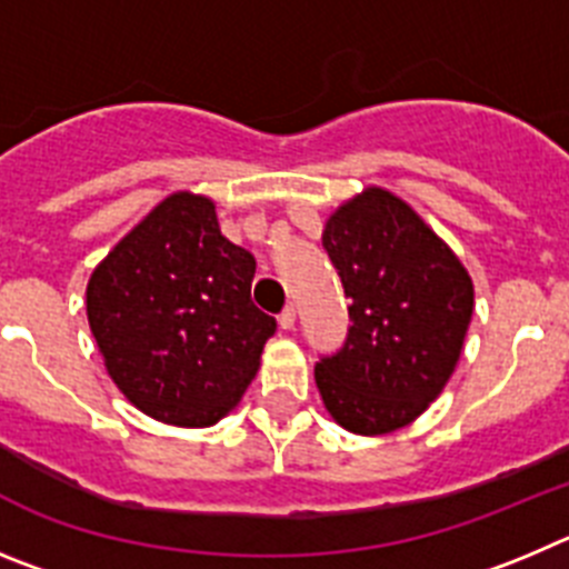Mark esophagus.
Segmentation results:
<instances>
[{"label":"esophagus","instance_id":"1","mask_svg":"<svg viewBox=\"0 0 569 569\" xmlns=\"http://www.w3.org/2000/svg\"><path fill=\"white\" fill-rule=\"evenodd\" d=\"M295 320H297V315H295V306H286L283 311H280L278 315V322H280V329H295Z\"/></svg>","mask_w":569,"mask_h":569}]
</instances>
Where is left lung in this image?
I'll use <instances>...</instances> for the list:
<instances>
[{"label": "left lung", "instance_id": "left-lung-1", "mask_svg": "<svg viewBox=\"0 0 569 569\" xmlns=\"http://www.w3.org/2000/svg\"><path fill=\"white\" fill-rule=\"evenodd\" d=\"M351 326L315 380L331 417L355 433H388L431 406L457 368L473 283L457 254L386 189H366L322 232Z\"/></svg>", "mask_w": 569, "mask_h": 569}]
</instances>
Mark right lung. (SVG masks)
Returning a JSON list of instances; mask_svg holds the SVG:
<instances>
[{
    "label": "right lung",
    "mask_w": 569,
    "mask_h": 569,
    "mask_svg": "<svg viewBox=\"0 0 569 569\" xmlns=\"http://www.w3.org/2000/svg\"><path fill=\"white\" fill-rule=\"evenodd\" d=\"M254 258L209 198L158 203L87 283V320L112 382L161 422L203 428L238 406L278 322L252 303Z\"/></svg>",
    "instance_id": "add662e5"
}]
</instances>
